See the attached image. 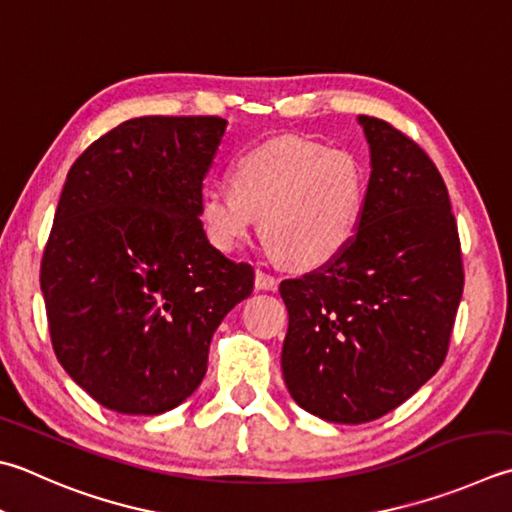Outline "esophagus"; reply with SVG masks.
Instances as JSON below:
<instances>
[{"label":"esophagus","mask_w":512,"mask_h":512,"mask_svg":"<svg viewBox=\"0 0 512 512\" xmlns=\"http://www.w3.org/2000/svg\"><path fill=\"white\" fill-rule=\"evenodd\" d=\"M254 285H256V289H263V292H276V287H278V281L274 276H269V274H265L263 269H256V278H254Z\"/></svg>","instance_id":"34e87169"}]
</instances>
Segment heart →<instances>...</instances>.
<instances>
[{
  "instance_id": "heart-1",
  "label": "heart",
  "mask_w": 512,
  "mask_h": 512,
  "mask_svg": "<svg viewBox=\"0 0 512 512\" xmlns=\"http://www.w3.org/2000/svg\"><path fill=\"white\" fill-rule=\"evenodd\" d=\"M229 194L207 191L200 225L223 254L263 234L289 265L314 269L339 258L356 236L365 205L363 171L350 153L285 136L243 153L227 173Z\"/></svg>"
}]
</instances>
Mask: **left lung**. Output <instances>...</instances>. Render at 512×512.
<instances>
[{
	"mask_svg": "<svg viewBox=\"0 0 512 512\" xmlns=\"http://www.w3.org/2000/svg\"><path fill=\"white\" fill-rule=\"evenodd\" d=\"M370 144L361 225L330 265L281 283L283 379L318 419L368 423L410 399L446 359L464 292L441 173L388 122L359 115Z\"/></svg>",
	"mask_w": 512,
	"mask_h": 512,
	"instance_id": "1",
	"label": "left lung"
}]
</instances>
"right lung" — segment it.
<instances>
[{
    "instance_id": "right-lung-1",
    "label": "right lung",
    "mask_w": 512,
    "mask_h": 512,
    "mask_svg": "<svg viewBox=\"0 0 512 512\" xmlns=\"http://www.w3.org/2000/svg\"><path fill=\"white\" fill-rule=\"evenodd\" d=\"M216 115L122 122L75 160L42 258L57 361L100 406L162 414L196 392L220 321L254 269L200 225Z\"/></svg>"
}]
</instances>
